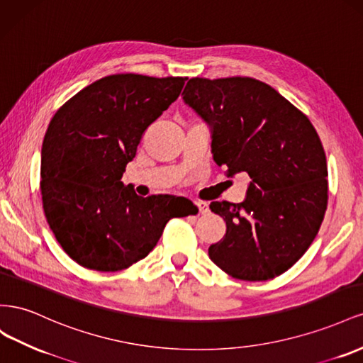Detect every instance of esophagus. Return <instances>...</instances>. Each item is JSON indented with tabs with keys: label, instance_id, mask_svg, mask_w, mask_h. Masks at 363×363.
I'll use <instances>...</instances> for the list:
<instances>
[{
	"label": "esophagus",
	"instance_id": "esophagus-1",
	"mask_svg": "<svg viewBox=\"0 0 363 363\" xmlns=\"http://www.w3.org/2000/svg\"><path fill=\"white\" fill-rule=\"evenodd\" d=\"M194 205L198 206V210H199L201 214L208 213V203H206V202H194Z\"/></svg>",
	"mask_w": 363,
	"mask_h": 363
}]
</instances>
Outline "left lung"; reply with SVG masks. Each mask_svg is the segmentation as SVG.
<instances>
[{
	"instance_id": "left-lung-1",
	"label": "left lung",
	"mask_w": 363,
	"mask_h": 363,
	"mask_svg": "<svg viewBox=\"0 0 363 363\" xmlns=\"http://www.w3.org/2000/svg\"><path fill=\"white\" fill-rule=\"evenodd\" d=\"M182 96L210 126L216 164L251 178L243 202L210 203L226 222L208 247L211 262L245 281L281 275L312 245L327 210V160L313 124L251 77H194Z\"/></svg>"
}]
</instances>
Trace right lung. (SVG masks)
I'll return each mask as SVG.
<instances>
[{
	"label": "right lung",
	"mask_w": 363,
	"mask_h": 363,
	"mask_svg": "<svg viewBox=\"0 0 363 363\" xmlns=\"http://www.w3.org/2000/svg\"><path fill=\"white\" fill-rule=\"evenodd\" d=\"M185 80L106 76L51 118L40 150L43 206L62 250L80 266L129 267L153 250L172 217L194 206L170 194L141 198L121 182L143 133L179 97Z\"/></svg>",
	"instance_id": "obj_1"
}]
</instances>
